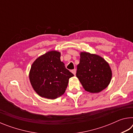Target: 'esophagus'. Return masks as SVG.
<instances>
[{
    "label": "esophagus",
    "instance_id": "obj_1",
    "mask_svg": "<svg viewBox=\"0 0 133 133\" xmlns=\"http://www.w3.org/2000/svg\"><path fill=\"white\" fill-rule=\"evenodd\" d=\"M71 72H72V73L74 75H76V69H73V70H71Z\"/></svg>",
    "mask_w": 133,
    "mask_h": 133
}]
</instances>
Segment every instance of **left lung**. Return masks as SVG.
Returning <instances> with one entry per match:
<instances>
[{
    "label": "left lung",
    "mask_w": 133,
    "mask_h": 133,
    "mask_svg": "<svg viewBox=\"0 0 133 133\" xmlns=\"http://www.w3.org/2000/svg\"><path fill=\"white\" fill-rule=\"evenodd\" d=\"M77 69L76 76L85 90L90 93L102 91L111 81L112 72L109 63L95 54L81 52Z\"/></svg>",
    "instance_id": "1"
}]
</instances>
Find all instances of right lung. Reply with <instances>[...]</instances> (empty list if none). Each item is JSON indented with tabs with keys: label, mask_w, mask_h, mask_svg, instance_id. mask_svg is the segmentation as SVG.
Returning <instances> with one entry per match:
<instances>
[{
	"label": "right lung",
	"mask_w": 133,
	"mask_h": 133,
	"mask_svg": "<svg viewBox=\"0 0 133 133\" xmlns=\"http://www.w3.org/2000/svg\"><path fill=\"white\" fill-rule=\"evenodd\" d=\"M74 75L60 60V53L53 50L36 59L29 79L34 90L42 97L56 99L64 93L69 78Z\"/></svg>",
	"instance_id": "1"
}]
</instances>
